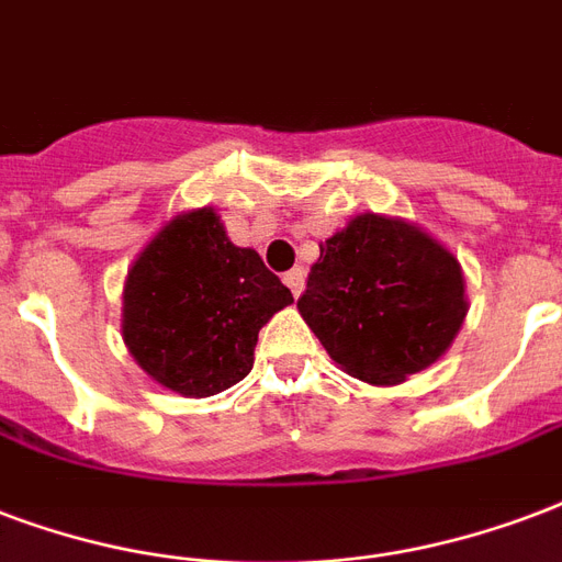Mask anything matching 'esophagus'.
Returning <instances> with one entry per match:
<instances>
[{
  "label": "esophagus",
  "instance_id": "1",
  "mask_svg": "<svg viewBox=\"0 0 562 562\" xmlns=\"http://www.w3.org/2000/svg\"><path fill=\"white\" fill-rule=\"evenodd\" d=\"M282 282H285L291 289V294L297 297L300 291H303V282H306V271H303V268H291V271L282 277Z\"/></svg>",
  "mask_w": 562,
  "mask_h": 562
}]
</instances>
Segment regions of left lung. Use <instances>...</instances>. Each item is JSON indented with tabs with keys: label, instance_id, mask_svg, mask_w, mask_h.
I'll return each mask as SVG.
<instances>
[{
	"label": "left lung",
	"instance_id": "obj_1",
	"mask_svg": "<svg viewBox=\"0 0 562 562\" xmlns=\"http://www.w3.org/2000/svg\"><path fill=\"white\" fill-rule=\"evenodd\" d=\"M297 310L338 368L395 385L451 348L469 300L457 256L434 235L366 212L321 244Z\"/></svg>",
	"mask_w": 562,
	"mask_h": 562
}]
</instances>
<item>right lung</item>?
<instances>
[{
  "instance_id": "obj_1",
  "label": "right lung",
  "mask_w": 562,
  "mask_h": 562,
  "mask_svg": "<svg viewBox=\"0 0 562 562\" xmlns=\"http://www.w3.org/2000/svg\"><path fill=\"white\" fill-rule=\"evenodd\" d=\"M294 303L214 209L177 214L140 250L123 285V341L156 383L209 397L250 374L259 329Z\"/></svg>"
}]
</instances>
